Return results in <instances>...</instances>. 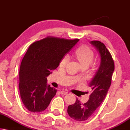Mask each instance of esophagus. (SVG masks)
I'll return each instance as SVG.
<instances>
[{
    "label": "esophagus",
    "instance_id": "34e87169",
    "mask_svg": "<svg viewBox=\"0 0 130 130\" xmlns=\"http://www.w3.org/2000/svg\"><path fill=\"white\" fill-rule=\"evenodd\" d=\"M60 93L61 94H62V95H65V94H68V92H66V91H62L60 92Z\"/></svg>",
    "mask_w": 130,
    "mask_h": 130
}]
</instances>
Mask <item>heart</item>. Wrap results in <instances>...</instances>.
<instances>
[{"instance_id": "b5f03b06", "label": "heart", "mask_w": 130, "mask_h": 130, "mask_svg": "<svg viewBox=\"0 0 130 130\" xmlns=\"http://www.w3.org/2000/svg\"><path fill=\"white\" fill-rule=\"evenodd\" d=\"M73 56L79 62L81 67L87 68L93 60L94 53L91 48L87 45H83L78 47L73 53ZM69 61L68 57L65 56L61 59L60 62L61 68H65Z\"/></svg>"}]
</instances>
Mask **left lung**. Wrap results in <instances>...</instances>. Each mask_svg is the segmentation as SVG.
<instances>
[{"instance_id":"left-lung-1","label":"left lung","mask_w":130,"mask_h":130,"mask_svg":"<svg viewBox=\"0 0 130 130\" xmlns=\"http://www.w3.org/2000/svg\"><path fill=\"white\" fill-rule=\"evenodd\" d=\"M100 56V64L95 75L89 84L92 91L88 101L81 104L76 99L74 104L68 107V113L74 120L82 122L92 117L102 104L111 86L115 65L111 53L104 44L99 41L90 42Z\"/></svg>"}]
</instances>
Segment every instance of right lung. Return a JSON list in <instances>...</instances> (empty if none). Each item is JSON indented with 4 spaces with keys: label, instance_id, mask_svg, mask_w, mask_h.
I'll return each mask as SVG.
<instances>
[{
    "label": "right lung",
    "instance_id": "right-lung-1",
    "mask_svg": "<svg viewBox=\"0 0 130 130\" xmlns=\"http://www.w3.org/2000/svg\"><path fill=\"white\" fill-rule=\"evenodd\" d=\"M78 41L47 37L28 47L21 64L19 84L21 99L28 111L39 112L46 109L57 92L47 84V77Z\"/></svg>",
    "mask_w": 130,
    "mask_h": 130
}]
</instances>
